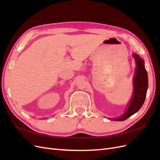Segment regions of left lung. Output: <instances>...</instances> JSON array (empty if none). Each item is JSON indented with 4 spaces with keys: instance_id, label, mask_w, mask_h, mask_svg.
I'll return each mask as SVG.
<instances>
[{
    "instance_id": "8db88e82",
    "label": "left lung",
    "mask_w": 160,
    "mask_h": 160,
    "mask_svg": "<svg viewBox=\"0 0 160 160\" xmlns=\"http://www.w3.org/2000/svg\"><path fill=\"white\" fill-rule=\"evenodd\" d=\"M133 57L135 60V64L137 66L133 79V95L125 113L120 118L114 119L115 121H124L138 112L142 108L146 99L148 88L147 71L144 67V62L141 58L136 54H133Z\"/></svg>"
}]
</instances>
